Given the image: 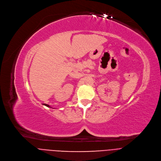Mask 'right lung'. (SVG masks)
Wrapping results in <instances>:
<instances>
[{"instance_id":"add662e5","label":"right lung","mask_w":161,"mask_h":161,"mask_svg":"<svg viewBox=\"0 0 161 161\" xmlns=\"http://www.w3.org/2000/svg\"><path fill=\"white\" fill-rule=\"evenodd\" d=\"M44 105H46V106H47V107H49V108H50V106H49L48 104H45V103H44Z\"/></svg>"}]
</instances>
